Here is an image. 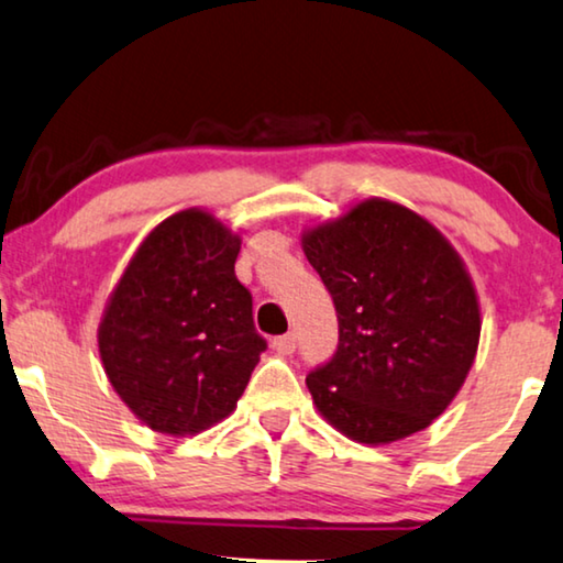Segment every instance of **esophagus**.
<instances>
[{
    "instance_id": "esophagus-1",
    "label": "esophagus",
    "mask_w": 563,
    "mask_h": 563,
    "mask_svg": "<svg viewBox=\"0 0 563 563\" xmlns=\"http://www.w3.org/2000/svg\"><path fill=\"white\" fill-rule=\"evenodd\" d=\"M272 345H274L276 350H279V353L289 355V353H295V347H297V335H295V332H287V335L274 338Z\"/></svg>"
}]
</instances>
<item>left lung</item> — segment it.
I'll return each mask as SVG.
<instances>
[{
  "mask_svg": "<svg viewBox=\"0 0 563 563\" xmlns=\"http://www.w3.org/2000/svg\"><path fill=\"white\" fill-rule=\"evenodd\" d=\"M301 243L340 324L335 355L307 376L317 409L363 444L427 429L467 378L479 340L460 256L434 225L388 200H365Z\"/></svg>",
  "mask_w": 563,
  "mask_h": 563,
  "instance_id": "8db88e82",
  "label": "left lung"
}]
</instances>
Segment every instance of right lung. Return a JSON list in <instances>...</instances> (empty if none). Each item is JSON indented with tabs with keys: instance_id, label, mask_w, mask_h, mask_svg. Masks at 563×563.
I'll use <instances>...</instances> for the list:
<instances>
[{
	"instance_id": "right-lung-1",
	"label": "right lung",
	"mask_w": 563,
	"mask_h": 563,
	"mask_svg": "<svg viewBox=\"0 0 563 563\" xmlns=\"http://www.w3.org/2000/svg\"><path fill=\"white\" fill-rule=\"evenodd\" d=\"M239 235L202 210L146 235L99 328L111 386L146 427L195 434L235 409L266 340L235 279Z\"/></svg>"
}]
</instances>
